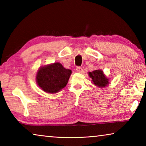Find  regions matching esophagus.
I'll return each mask as SVG.
<instances>
[{
    "label": "esophagus",
    "mask_w": 146,
    "mask_h": 146,
    "mask_svg": "<svg viewBox=\"0 0 146 146\" xmlns=\"http://www.w3.org/2000/svg\"><path fill=\"white\" fill-rule=\"evenodd\" d=\"M76 71H77L78 73H82L83 72V70H82V68H81V67H77V68H76Z\"/></svg>",
    "instance_id": "esophagus-1"
}]
</instances>
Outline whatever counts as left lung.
Wrapping results in <instances>:
<instances>
[{"instance_id":"8db88e82","label":"left lung","mask_w":146,"mask_h":146,"mask_svg":"<svg viewBox=\"0 0 146 146\" xmlns=\"http://www.w3.org/2000/svg\"><path fill=\"white\" fill-rule=\"evenodd\" d=\"M88 75L91 78V82L94 85L100 88H104L109 86L110 78H108L102 70H94L88 72Z\"/></svg>"}]
</instances>
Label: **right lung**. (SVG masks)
<instances>
[{
  "label": "right lung",
  "instance_id": "obj_1",
  "mask_svg": "<svg viewBox=\"0 0 146 146\" xmlns=\"http://www.w3.org/2000/svg\"><path fill=\"white\" fill-rule=\"evenodd\" d=\"M70 69H66L60 62L40 66L36 74V82L44 92L54 94L66 87L71 75Z\"/></svg>",
  "mask_w": 146,
  "mask_h": 146
}]
</instances>
